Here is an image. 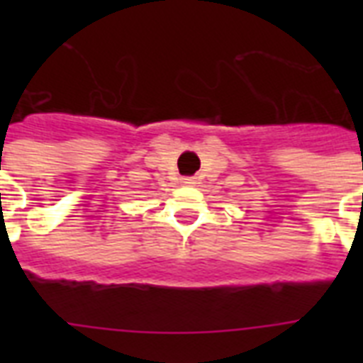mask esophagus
Segmentation results:
<instances>
[{"instance_id":"34e87169","label":"esophagus","mask_w":363,"mask_h":363,"mask_svg":"<svg viewBox=\"0 0 363 363\" xmlns=\"http://www.w3.org/2000/svg\"><path fill=\"white\" fill-rule=\"evenodd\" d=\"M184 182H186V184H194L192 179H184Z\"/></svg>"}]
</instances>
